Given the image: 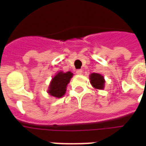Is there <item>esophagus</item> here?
Listing matches in <instances>:
<instances>
[{"instance_id": "obj_1", "label": "esophagus", "mask_w": 146, "mask_h": 146, "mask_svg": "<svg viewBox=\"0 0 146 146\" xmlns=\"http://www.w3.org/2000/svg\"><path fill=\"white\" fill-rule=\"evenodd\" d=\"M82 69H78V70H76V73H77L78 74H82Z\"/></svg>"}]
</instances>
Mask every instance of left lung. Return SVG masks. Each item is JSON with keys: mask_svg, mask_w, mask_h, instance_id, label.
<instances>
[{"mask_svg": "<svg viewBox=\"0 0 146 146\" xmlns=\"http://www.w3.org/2000/svg\"><path fill=\"white\" fill-rule=\"evenodd\" d=\"M90 81L92 86L97 89H103L104 88V84H105V79L103 76L97 73H93L90 75Z\"/></svg>", "mask_w": 146, "mask_h": 146, "instance_id": "1", "label": "left lung"}]
</instances>
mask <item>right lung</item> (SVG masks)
<instances>
[{
	"label": "right lung",
	"instance_id": "1",
	"mask_svg": "<svg viewBox=\"0 0 146 146\" xmlns=\"http://www.w3.org/2000/svg\"><path fill=\"white\" fill-rule=\"evenodd\" d=\"M72 75L73 74L70 72H68L66 73H63L61 72H58L52 78L51 85L49 86L48 93L51 96L56 97V98L62 97L65 93L67 85L70 82Z\"/></svg>",
	"mask_w": 146,
	"mask_h": 146
}]
</instances>
